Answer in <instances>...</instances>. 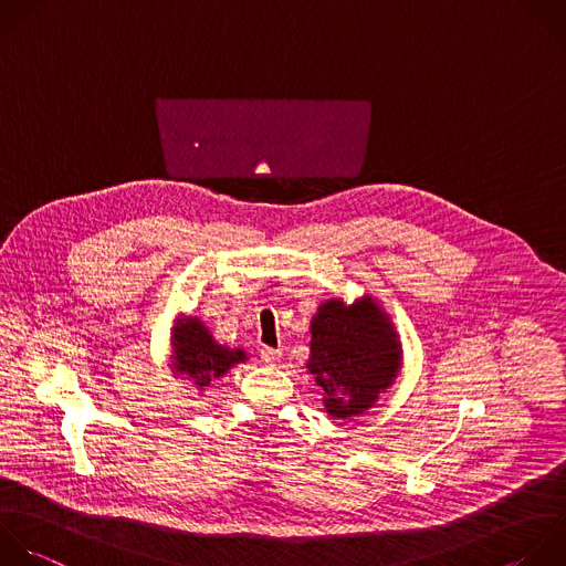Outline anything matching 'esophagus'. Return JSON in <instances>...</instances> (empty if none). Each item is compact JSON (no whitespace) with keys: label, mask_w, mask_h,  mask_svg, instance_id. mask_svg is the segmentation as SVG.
<instances>
[{"label":"esophagus","mask_w":566,"mask_h":566,"mask_svg":"<svg viewBox=\"0 0 566 566\" xmlns=\"http://www.w3.org/2000/svg\"><path fill=\"white\" fill-rule=\"evenodd\" d=\"M281 356H283V352H281V349H274V347H263V349H261V360H263V363H268V365L279 363V360H281Z\"/></svg>","instance_id":"esophagus-1"}]
</instances>
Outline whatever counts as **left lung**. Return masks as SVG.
Here are the masks:
<instances>
[{"label": "left lung", "instance_id": "1", "mask_svg": "<svg viewBox=\"0 0 566 566\" xmlns=\"http://www.w3.org/2000/svg\"><path fill=\"white\" fill-rule=\"evenodd\" d=\"M307 371L323 389L332 418L360 416L391 387L402 367V347L389 314L365 294L347 305L329 298L310 323Z\"/></svg>", "mask_w": 566, "mask_h": 566}]
</instances>
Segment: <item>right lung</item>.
<instances>
[{"mask_svg":"<svg viewBox=\"0 0 566 566\" xmlns=\"http://www.w3.org/2000/svg\"><path fill=\"white\" fill-rule=\"evenodd\" d=\"M170 347V369L175 378H188L199 391L226 376L234 365L248 360V354L241 347L217 343L197 316H181L175 321Z\"/></svg>","mask_w":566,"mask_h":566,"instance_id":"right-lung-1","label":"right lung"}]
</instances>
